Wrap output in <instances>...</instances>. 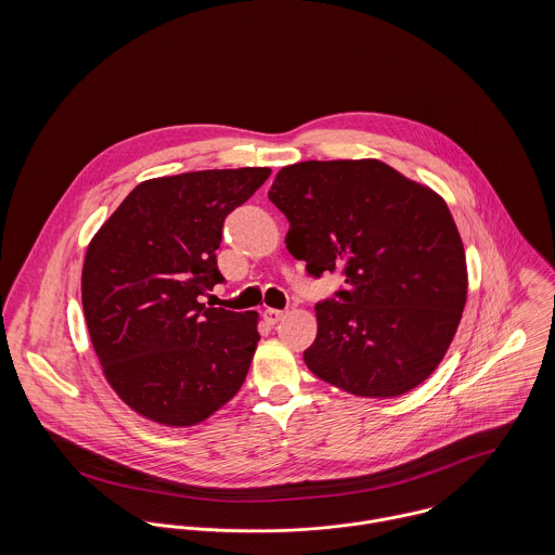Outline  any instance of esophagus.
Listing matches in <instances>:
<instances>
[{
	"label": "esophagus",
	"mask_w": 555,
	"mask_h": 555,
	"mask_svg": "<svg viewBox=\"0 0 555 555\" xmlns=\"http://www.w3.org/2000/svg\"><path fill=\"white\" fill-rule=\"evenodd\" d=\"M262 317H264V320H267L269 324H278L282 318L286 317V312H284V310H273V308H267Z\"/></svg>",
	"instance_id": "esophagus-1"
}]
</instances>
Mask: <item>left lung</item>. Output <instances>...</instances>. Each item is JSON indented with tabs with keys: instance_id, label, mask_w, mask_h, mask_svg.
I'll return each instance as SVG.
<instances>
[{
	"instance_id": "left-lung-1",
	"label": "left lung",
	"mask_w": 555,
	"mask_h": 555,
	"mask_svg": "<svg viewBox=\"0 0 555 555\" xmlns=\"http://www.w3.org/2000/svg\"><path fill=\"white\" fill-rule=\"evenodd\" d=\"M269 201L288 218L286 247L310 275L344 288L317 306L304 352L320 380L359 397H397L444 359L468 295L466 251L434 190L380 159L284 166Z\"/></svg>"
}]
</instances>
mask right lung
Here are the masks:
<instances>
[{
  "label": "right lung",
  "instance_id": "add662e5",
  "mask_svg": "<svg viewBox=\"0 0 555 555\" xmlns=\"http://www.w3.org/2000/svg\"><path fill=\"white\" fill-rule=\"evenodd\" d=\"M271 175L264 166L196 170L139 183L93 235L82 312L102 372L134 412L190 427L237 396L258 314L207 308L224 278L216 249L227 216Z\"/></svg>",
  "mask_w": 555,
  "mask_h": 555
}]
</instances>
